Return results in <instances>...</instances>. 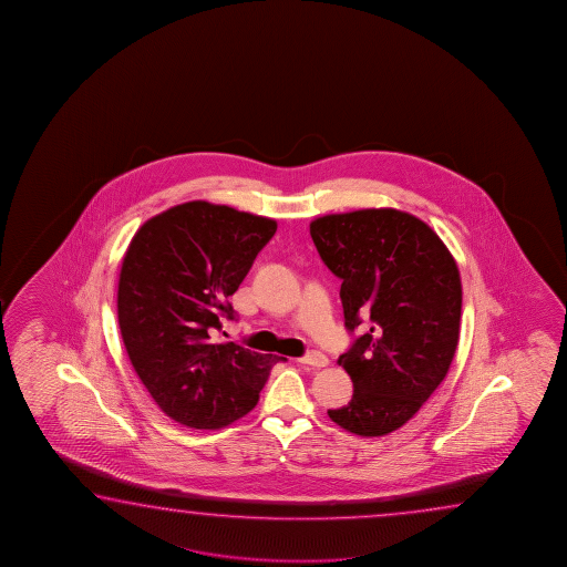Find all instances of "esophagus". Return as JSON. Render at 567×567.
<instances>
[{
    "label": "esophagus",
    "mask_w": 567,
    "mask_h": 567,
    "mask_svg": "<svg viewBox=\"0 0 567 567\" xmlns=\"http://www.w3.org/2000/svg\"><path fill=\"white\" fill-rule=\"evenodd\" d=\"M298 361L301 365L317 367V369L327 367V363H329V359L319 351H309L308 355L299 357Z\"/></svg>",
    "instance_id": "obj_1"
}]
</instances>
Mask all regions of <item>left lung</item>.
<instances>
[{"label":"left lung","mask_w":567,"mask_h":567,"mask_svg":"<svg viewBox=\"0 0 567 567\" xmlns=\"http://www.w3.org/2000/svg\"><path fill=\"white\" fill-rule=\"evenodd\" d=\"M311 240L341 279L347 331H369L339 357L353 399L327 411L341 429L383 436L411 421L451 369L461 333L458 266L436 231L393 208L329 214Z\"/></svg>","instance_id":"8db88e82"}]
</instances>
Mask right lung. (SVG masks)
<instances>
[{
	"instance_id": "add662e5",
	"label": "right lung",
	"mask_w": 567,
	"mask_h": 567,
	"mask_svg": "<svg viewBox=\"0 0 567 567\" xmlns=\"http://www.w3.org/2000/svg\"><path fill=\"white\" fill-rule=\"evenodd\" d=\"M278 230L271 218L194 200L144 221L126 250L116 311L126 353L166 416L216 431L250 413L271 367L220 341L230 296Z\"/></svg>"
}]
</instances>
